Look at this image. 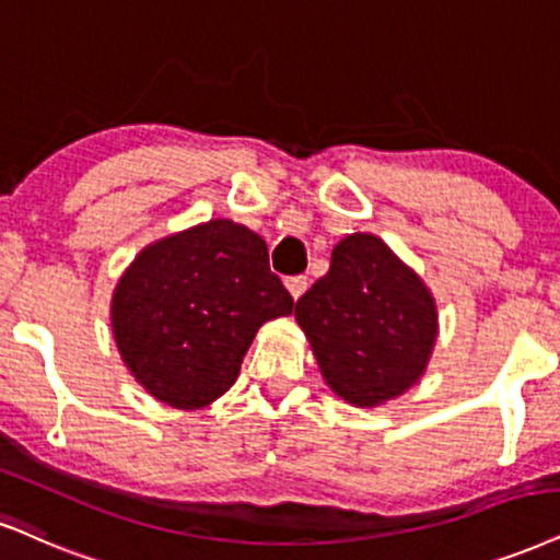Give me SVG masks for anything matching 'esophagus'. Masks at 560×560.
I'll return each mask as SVG.
<instances>
[{
    "mask_svg": "<svg viewBox=\"0 0 560 560\" xmlns=\"http://www.w3.org/2000/svg\"><path fill=\"white\" fill-rule=\"evenodd\" d=\"M285 288H288V291H291L293 299L299 301L301 295L306 293V288H308V278H303V275H295V278H288V280H285Z\"/></svg>",
    "mask_w": 560,
    "mask_h": 560,
    "instance_id": "34e87169",
    "label": "esophagus"
}]
</instances>
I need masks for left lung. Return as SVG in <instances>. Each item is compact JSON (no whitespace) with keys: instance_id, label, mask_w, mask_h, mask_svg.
<instances>
[{"instance_id":"8db88e82","label":"left lung","mask_w":560,"mask_h":560,"mask_svg":"<svg viewBox=\"0 0 560 560\" xmlns=\"http://www.w3.org/2000/svg\"><path fill=\"white\" fill-rule=\"evenodd\" d=\"M324 382L355 407L389 402L418 384L439 335L425 282L374 233L332 248L329 272L295 303Z\"/></svg>"}]
</instances>
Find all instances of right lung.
<instances>
[{
  "label": "right lung",
  "mask_w": 560,
  "mask_h": 560,
  "mask_svg": "<svg viewBox=\"0 0 560 560\" xmlns=\"http://www.w3.org/2000/svg\"><path fill=\"white\" fill-rule=\"evenodd\" d=\"M291 312L265 238L218 218L137 254L116 282L112 327L121 361L150 395L199 410L231 389L261 324Z\"/></svg>",
  "instance_id": "1"
}]
</instances>
